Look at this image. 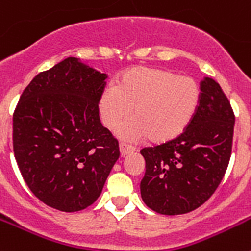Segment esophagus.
<instances>
[{
	"label": "esophagus",
	"instance_id": "1",
	"mask_svg": "<svg viewBox=\"0 0 251 251\" xmlns=\"http://www.w3.org/2000/svg\"><path fill=\"white\" fill-rule=\"evenodd\" d=\"M134 148L130 147V146L126 145V143H121L119 145V152H121V157H126L128 156V154H130V153L134 152Z\"/></svg>",
	"mask_w": 251,
	"mask_h": 251
}]
</instances>
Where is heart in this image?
<instances>
[{"label": "heart", "instance_id": "b5f03b06", "mask_svg": "<svg viewBox=\"0 0 251 251\" xmlns=\"http://www.w3.org/2000/svg\"><path fill=\"white\" fill-rule=\"evenodd\" d=\"M200 103V88L191 77L165 69L134 66L122 73L117 86H106L99 98V115L114 129L132 113L134 118L117 130L119 138L166 145L190 126Z\"/></svg>", "mask_w": 251, "mask_h": 251}]
</instances>
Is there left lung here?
Masks as SVG:
<instances>
[{"label":"left lung","mask_w":251,"mask_h":251,"mask_svg":"<svg viewBox=\"0 0 251 251\" xmlns=\"http://www.w3.org/2000/svg\"><path fill=\"white\" fill-rule=\"evenodd\" d=\"M190 126L175 141L141 151L142 200L162 215L194 211L211 197L229 166L235 115L221 86L205 77Z\"/></svg>","instance_id":"obj_1"}]
</instances>
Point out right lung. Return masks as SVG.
<instances>
[{
  "mask_svg": "<svg viewBox=\"0 0 251 251\" xmlns=\"http://www.w3.org/2000/svg\"><path fill=\"white\" fill-rule=\"evenodd\" d=\"M106 74L66 57L26 86L13 113V152L31 192L59 211L97 201L119 158L99 119Z\"/></svg>",
  "mask_w": 251,
  "mask_h": 251,
  "instance_id": "1",
  "label": "right lung"
}]
</instances>
